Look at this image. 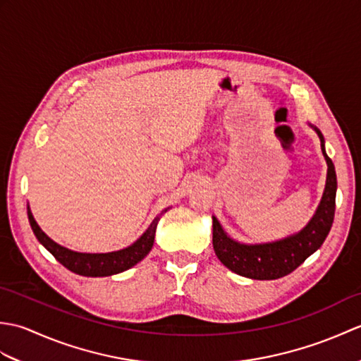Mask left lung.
Instances as JSON below:
<instances>
[{"mask_svg": "<svg viewBox=\"0 0 361 361\" xmlns=\"http://www.w3.org/2000/svg\"><path fill=\"white\" fill-rule=\"evenodd\" d=\"M315 130L321 140V150L327 161V180L315 216L301 233L273 243L243 245L229 239L219 220L212 217L214 251L220 262L231 271L251 279H278L296 270L326 240L335 216L336 173L332 159L324 150V137L318 128Z\"/></svg>", "mask_w": 361, "mask_h": 361, "instance_id": "1", "label": "left lung"}]
</instances>
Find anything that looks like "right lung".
I'll return each instance as SVG.
<instances>
[{
  "label": "right lung",
  "instance_id": "add662e5",
  "mask_svg": "<svg viewBox=\"0 0 361 361\" xmlns=\"http://www.w3.org/2000/svg\"><path fill=\"white\" fill-rule=\"evenodd\" d=\"M166 211L167 209L161 212L159 216L152 221L150 226L147 228V231H145L133 245H130L128 248L113 251V252H102V255L75 252V251L60 247L59 243L51 240L49 237L42 231L40 226H38L37 221L34 220L32 212L29 211V208H27V217H29L30 228H32L38 242H40L43 247L48 250L65 268L82 276L99 278V276H111L121 271H126L147 256L153 247V240H155V231H157L158 221Z\"/></svg>",
  "mask_w": 361,
  "mask_h": 361
}]
</instances>
